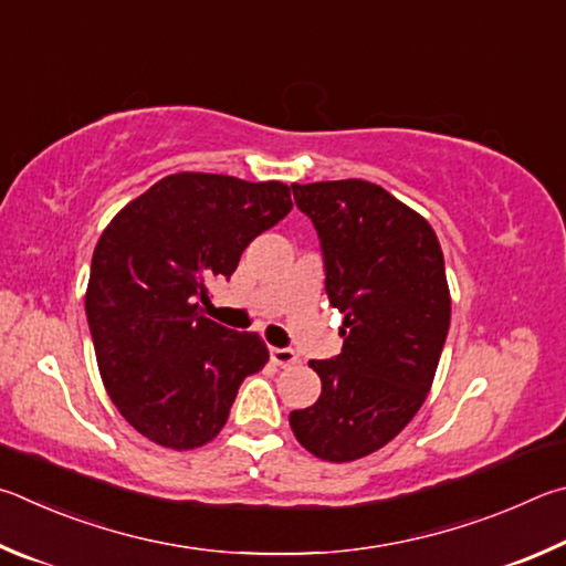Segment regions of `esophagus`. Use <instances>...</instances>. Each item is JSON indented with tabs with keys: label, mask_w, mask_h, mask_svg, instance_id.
Segmentation results:
<instances>
[{
	"label": "esophagus",
	"mask_w": 566,
	"mask_h": 566,
	"mask_svg": "<svg viewBox=\"0 0 566 566\" xmlns=\"http://www.w3.org/2000/svg\"><path fill=\"white\" fill-rule=\"evenodd\" d=\"M271 360L277 365V368H291V365L298 363V353L291 348H271Z\"/></svg>",
	"instance_id": "obj_1"
}]
</instances>
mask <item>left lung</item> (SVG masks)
<instances>
[{
	"label": "left lung",
	"instance_id": "left-lung-1",
	"mask_svg": "<svg viewBox=\"0 0 566 566\" xmlns=\"http://www.w3.org/2000/svg\"><path fill=\"white\" fill-rule=\"evenodd\" d=\"M295 206L321 238L325 293L343 318V350L311 360L323 392L291 412L305 450L353 462L408 424L432 388L450 331V289L438 235L382 186L293 184Z\"/></svg>",
	"mask_w": 566,
	"mask_h": 566
}]
</instances>
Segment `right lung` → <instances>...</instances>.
Returning a JSON list of instances; mask_svg holds the SVG:
<instances>
[{"label": "right lung", "instance_id": "obj_1", "mask_svg": "<svg viewBox=\"0 0 566 566\" xmlns=\"http://www.w3.org/2000/svg\"><path fill=\"white\" fill-rule=\"evenodd\" d=\"M291 208L281 181L184 171L161 178L104 228L86 321L108 398L144 438L171 450L211 442L241 382L268 363L261 335L223 328L198 301Z\"/></svg>", "mask_w": 566, "mask_h": 566}]
</instances>
